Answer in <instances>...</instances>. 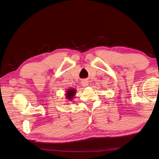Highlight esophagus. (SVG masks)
Returning <instances> with one entry per match:
<instances>
[{"label":"esophagus","instance_id":"1","mask_svg":"<svg viewBox=\"0 0 159 159\" xmlns=\"http://www.w3.org/2000/svg\"><path fill=\"white\" fill-rule=\"evenodd\" d=\"M88 85H89L88 81H81V85H82L83 87H84V88L87 87Z\"/></svg>","mask_w":159,"mask_h":159}]
</instances>
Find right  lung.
I'll list each match as a JSON object with an SVG mask.
<instances>
[{
	"mask_svg": "<svg viewBox=\"0 0 159 159\" xmlns=\"http://www.w3.org/2000/svg\"><path fill=\"white\" fill-rule=\"evenodd\" d=\"M76 93V89H69L66 91V98L68 101H71L74 99V96Z\"/></svg>",
	"mask_w": 159,
	"mask_h": 159,
	"instance_id": "1",
	"label": "right lung"
}]
</instances>
